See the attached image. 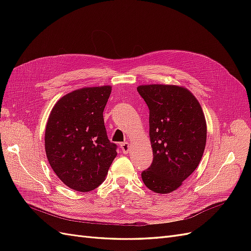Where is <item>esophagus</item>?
I'll return each mask as SVG.
<instances>
[{
  "label": "esophagus",
  "mask_w": 251,
  "mask_h": 251,
  "mask_svg": "<svg viewBox=\"0 0 251 251\" xmlns=\"http://www.w3.org/2000/svg\"><path fill=\"white\" fill-rule=\"evenodd\" d=\"M120 149L123 150L124 154H127L128 150H130V147H128V142H123L120 144Z\"/></svg>",
  "instance_id": "esophagus-1"
}]
</instances>
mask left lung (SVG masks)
Segmentation results:
<instances>
[{"label": "left lung", "mask_w": 251, "mask_h": 251, "mask_svg": "<svg viewBox=\"0 0 251 251\" xmlns=\"http://www.w3.org/2000/svg\"><path fill=\"white\" fill-rule=\"evenodd\" d=\"M137 91L150 110L154 156L141 178L151 191L168 194L199 165L206 144V121L199 101L185 88L147 85Z\"/></svg>", "instance_id": "obj_1"}]
</instances>
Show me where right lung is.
<instances>
[{"label": "right lung", "mask_w": 251, "mask_h": 251, "mask_svg": "<svg viewBox=\"0 0 251 251\" xmlns=\"http://www.w3.org/2000/svg\"><path fill=\"white\" fill-rule=\"evenodd\" d=\"M110 86L82 88L53 107L45 132V150L56 176L74 191H93L104 181L117 146L109 140L103 110Z\"/></svg>", "instance_id": "right-lung-1"}]
</instances>
